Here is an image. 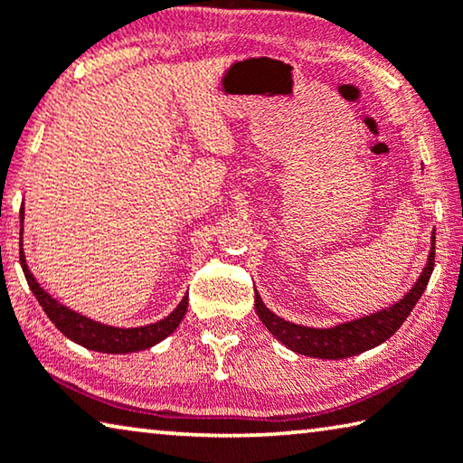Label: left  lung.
I'll return each instance as SVG.
<instances>
[{
  "mask_svg": "<svg viewBox=\"0 0 463 463\" xmlns=\"http://www.w3.org/2000/svg\"><path fill=\"white\" fill-rule=\"evenodd\" d=\"M430 239L432 249L420 278H418L412 290H410L406 297L400 298L395 305L387 307V309H381L373 315H364L361 319L346 321V324L327 329L297 326L278 317L276 313H271L268 307L263 305L258 292H255V311H258L263 326L268 327V332L271 335H276V340H280L286 348L298 352V354L327 358V361H340V358L361 354V352L375 348L385 340H390V337L398 332L403 321H406L410 311L414 309L418 298L422 297V292L430 280L432 268H435V232H432Z\"/></svg>",
  "mask_w": 463,
  "mask_h": 463,
  "instance_id": "obj_1",
  "label": "left lung"
}]
</instances>
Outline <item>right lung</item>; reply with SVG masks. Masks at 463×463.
Listing matches in <instances>:
<instances>
[{
  "label": "right lung",
  "mask_w": 463,
  "mask_h": 463,
  "mask_svg": "<svg viewBox=\"0 0 463 463\" xmlns=\"http://www.w3.org/2000/svg\"><path fill=\"white\" fill-rule=\"evenodd\" d=\"M22 218H24V214L20 212V222ZM20 266H22V271H24L28 286H31L33 295L36 297V300H39L43 311L47 313L51 324L60 329L65 337H70L71 342H76L88 350L107 352V354H128V352L146 350L154 346V344L163 342L166 335H171L187 313V305H189L187 295L183 297L179 307L171 315H166L165 319L156 321V324L142 326V327L105 326L68 309V307L57 303L53 297L47 295V292L41 288V284L34 280L31 269H28L24 251H22V229H20Z\"/></svg>",
  "instance_id": "obj_1"
}]
</instances>
